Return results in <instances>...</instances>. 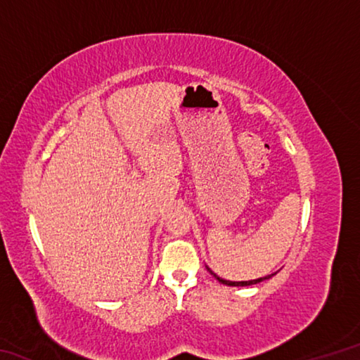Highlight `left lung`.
Listing matches in <instances>:
<instances>
[{
  "instance_id": "left-lung-1",
  "label": "left lung",
  "mask_w": 360,
  "mask_h": 360,
  "mask_svg": "<svg viewBox=\"0 0 360 360\" xmlns=\"http://www.w3.org/2000/svg\"><path fill=\"white\" fill-rule=\"evenodd\" d=\"M208 268V266H206ZM210 270V268H208ZM210 273L212 276H214L219 283H222V284H225V285H252V284H257V283H260V281H265V279H270L273 275H275V273H271V275H268V276H264V278H259V279H251V281H227V279H222V278H219L216 273H212L211 270H210Z\"/></svg>"
}]
</instances>
